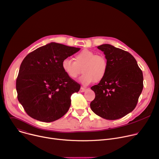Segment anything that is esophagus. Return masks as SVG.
I'll return each instance as SVG.
<instances>
[{"label":"esophagus","instance_id":"1","mask_svg":"<svg viewBox=\"0 0 159 159\" xmlns=\"http://www.w3.org/2000/svg\"><path fill=\"white\" fill-rule=\"evenodd\" d=\"M85 88H84V87H81L80 88V92H85Z\"/></svg>","mask_w":159,"mask_h":159}]
</instances>
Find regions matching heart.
I'll return each mask as SVG.
<instances>
[{
  "label": "heart",
  "instance_id": "b5f03b06",
  "mask_svg": "<svg viewBox=\"0 0 159 159\" xmlns=\"http://www.w3.org/2000/svg\"><path fill=\"white\" fill-rule=\"evenodd\" d=\"M74 61L66 58L62 62V68L67 75L75 79L81 74L80 81L84 85H88L92 81L96 82L102 80L108 70V62L102 55H98L93 51L84 49L74 57Z\"/></svg>",
  "mask_w": 159,
  "mask_h": 159
}]
</instances>
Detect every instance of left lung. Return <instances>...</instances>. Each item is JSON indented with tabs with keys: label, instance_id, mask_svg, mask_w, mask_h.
Masks as SVG:
<instances>
[{
	"label": "left lung",
	"instance_id": "8db88e82",
	"mask_svg": "<svg viewBox=\"0 0 159 159\" xmlns=\"http://www.w3.org/2000/svg\"><path fill=\"white\" fill-rule=\"evenodd\" d=\"M97 48L105 55L108 70L105 77L91 87L95 97L90 106L103 119H119L135 108L143 87V74L128 52L110 44Z\"/></svg>",
	"mask_w": 159,
	"mask_h": 159
}]
</instances>
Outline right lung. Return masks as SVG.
Here are the masks:
<instances>
[{
	"label": "right lung",
	"instance_id": "add662e5",
	"mask_svg": "<svg viewBox=\"0 0 159 159\" xmlns=\"http://www.w3.org/2000/svg\"><path fill=\"white\" fill-rule=\"evenodd\" d=\"M79 50L51 42L24 58L16 80V90L18 100L30 117L50 122L67 112L70 96L79 91L80 85L67 75L62 62Z\"/></svg>",
	"mask_w": 159,
	"mask_h": 159
}]
</instances>
